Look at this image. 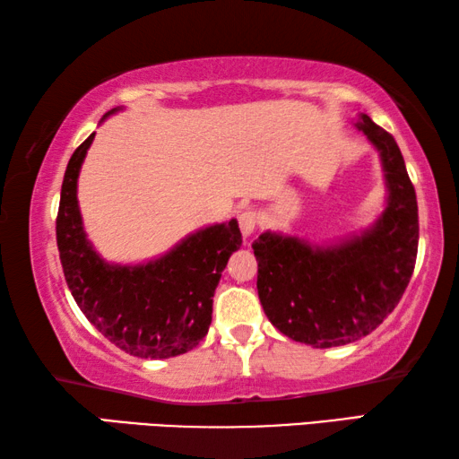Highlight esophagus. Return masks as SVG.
Here are the masks:
<instances>
[{
    "label": "esophagus",
    "mask_w": 459,
    "mask_h": 459,
    "mask_svg": "<svg viewBox=\"0 0 459 459\" xmlns=\"http://www.w3.org/2000/svg\"><path fill=\"white\" fill-rule=\"evenodd\" d=\"M257 222H259V214L257 211H243L238 214V227H240V232H243V237H251L255 229H257Z\"/></svg>",
    "instance_id": "esophagus-1"
}]
</instances>
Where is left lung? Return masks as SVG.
I'll return each instance as SVG.
<instances>
[{"label":"left lung","instance_id":"1","mask_svg":"<svg viewBox=\"0 0 459 459\" xmlns=\"http://www.w3.org/2000/svg\"><path fill=\"white\" fill-rule=\"evenodd\" d=\"M359 127L380 152L388 186V206L377 227L328 248L271 232L253 243L269 322L314 348L351 344L377 330L397 307L417 261V196L405 160L394 137L368 115Z\"/></svg>","mask_w":459,"mask_h":459}]
</instances>
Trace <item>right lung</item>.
I'll use <instances>...</instances> for the list:
<instances>
[{"instance_id": "obj_1", "label": "right lung", "mask_w": 459, "mask_h": 459, "mask_svg": "<svg viewBox=\"0 0 459 459\" xmlns=\"http://www.w3.org/2000/svg\"><path fill=\"white\" fill-rule=\"evenodd\" d=\"M92 137L74 150L60 190L56 243L68 290L87 320L127 354L169 359L188 352L208 333L214 290L243 243L238 222L194 232L147 265H107L84 237L76 204V178Z\"/></svg>"}]
</instances>
